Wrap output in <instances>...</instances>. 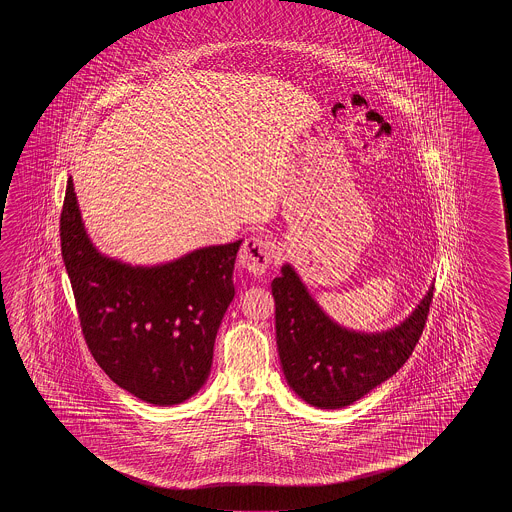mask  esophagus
Here are the masks:
<instances>
[{
    "mask_svg": "<svg viewBox=\"0 0 512 512\" xmlns=\"http://www.w3.org/2000/svg\"><path fill=\"white\" fill-rule=\"evenodd\" d=\"M272 243L271 241L263 240L258 236H251L249 240H245L243 247L240 251V263L252 272V274H263L269 269L272 261Z\"/></svg>",
    "mask_w": 512,
    "mask_h": 512,
    "instance_id": "obj_1",
    "label": "esophagus"
}]
</instances>
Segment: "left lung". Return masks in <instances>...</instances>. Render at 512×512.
<instances>
[{"label":"left lung","mask_w":512,"mask_h":512,"mask_svg":"<svg viewBox=\"0 0 512 512\" xmlns=\"http://www.w3.org/2000/svg\"><path fill=\"white\" fill-rule=\"evenodd\" d=\"M271 287L283 375L300 399L324 410L359 401L403 368L423 335L434 298L432 285L399 326L360 333L333 322L291 265H283Z\"/></svg>","instance_id":"1"}]
</instances>
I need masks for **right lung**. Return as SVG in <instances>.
<instances>
[{"mask_svg":"<svg viewBox=\"0 0 512 512\" xmlns=\"http://www.w3.org/2000/svg\"><path fill=\"white\" fill-rule=\"evenodd\" d=\"M60 243L87 348L109 379L157 406L199 392L234 298L241 240L153 267L113 260L89 240L69 177Z\"/></svg>","mask_w":512,"mask_h":512,"instance_id":"right-lung-1","label":"right lung"}]
</instances>
